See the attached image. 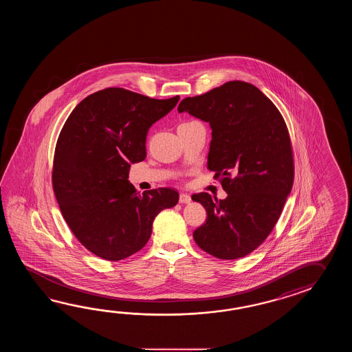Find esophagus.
I'll use <instances>...</instances> for the list:
<instances>
[{"label":"esophagus","mask_w":352,"mask_h":352,"mask_svg":"<svg viewBox=\"0 0 352 352\" xmlns=\"http://www.w3.org/2000/svg\"><path fill=\"white\" fill-rule=\"evenodd\" d=\"M179 204H188V202H191V196L187 194H181L179 195Z\"/></svg>","instance_id":"obj_1"}]
</instances>
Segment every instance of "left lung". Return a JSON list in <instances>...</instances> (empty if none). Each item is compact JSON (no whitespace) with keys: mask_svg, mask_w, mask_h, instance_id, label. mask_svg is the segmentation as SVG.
<instances>
[{"mask_svg":"<svg viewBox=\"0 0 352 352\" xmlns=\"http://www.w3.org/2000/svg\"><path fill=\"white\" fill-rule=\"evenodd\" d=\"M179 113L208 122V168L226 199L192 195L208 212L196 244L219 259H239L259 247L280 217L293 185V153L285 120L270 98L249 82H225L182 99Z\"/></svg>","mask_w":352,"mask_h":352,"instance_id":"left-lung-1","label":"left lung"}]
</instances>
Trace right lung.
<instances>
[{"instance_id":"right-lung-1","label":"right lung","mask_w":352,"mask_h":352,"mask_svg":"<svg viewBox=\"0 0 352 352\" xmlns=\"http://www.w3.org/2000/svg\"><path fill=\"white\" fill-rule=\"evenodd\" d=\"M179 99L107 88L67 117L55 147L54 192L76 239L99 258L117 262L141 250L155 217L179 202L173 188L140 194L128 181L131 165L146 158L151 126Z\"/></svg>"}]
</instances>
